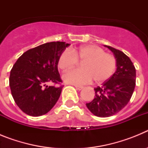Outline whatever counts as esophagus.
Returning <instances> with one entry per match:
<instances>
[{
	"label": "esophagus",
	"instance_id": "34e87169",
	"mask_svg": "<svg viewBox=\"0 0 148 148\" xmlns=\"http://www.w3.org/2000/svg\"><path fill=\"white\" fill-rule=\"evenodd\" d=\"M75 87L77 89V90H82V89L84 88L83 86H78V85H75Z\"/></svg>",
	"mask_w": 148,
	"mask_h": 148
}]
</instances>
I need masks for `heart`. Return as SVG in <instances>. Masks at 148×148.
I'll return each instance as SVG.
<instances>
[{
    "instance_id": "1",
    "label": "heart",
    "mask_w": 148,
    "mask_h": 148,
    "mask_svg": "<svg viewBox=\"0 0 148 148\" xmlns=\"http://www.w3.org/2000/svg\"><path fill=\"white\" fill-rule=\"evenodd\" d=\"M78 61H83L82 69L65 73L63 80L66 83L81 85L90 83L92 78L95 83H101L113 75L116 67L114 56L106 53L102 48L96 45H85L63 51L58 58V66L63 72L67 71Z\"/></svg>"
}]
</instances>
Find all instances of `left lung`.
<instances>
[{
	"label": "left lung",
	"instance_id": "obj_1",
	"mask_svg": "<svg viewBox=\"0 0 148 148\" xmlns=\"http://www.w3.org/2000/svg\"><path fill=\"white\" fill-rule=\"evenodd\" d=\"M116 59V71L102 86L95 87V98L87 103L89 110L99 117L119 113L130 101L136 86V69L130 58L121 51L104 45Z\"/></svg>",
	"mask_w": 148,
	"mask_h": 148
}]
</instances>
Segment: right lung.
Listing matches in <instances>:
<instances>
[{"label": "right lung", "mask_w": 148, "mask_h": 148, "mask_svg": "<svg viewBox=\"0 0 148 148\" xmlns=\"http://www.w3.org/2000/svg\"><path fill=\"white\" fill-rule=\"evenodd\" d=\"M70 44L56 41L38 46L23 53L10 71V87L18 108L29 116L47 113L56 104L63 85L61 84L58 61Z\"/></svg>", "instance_id": "add662e5"}]
</instances>
